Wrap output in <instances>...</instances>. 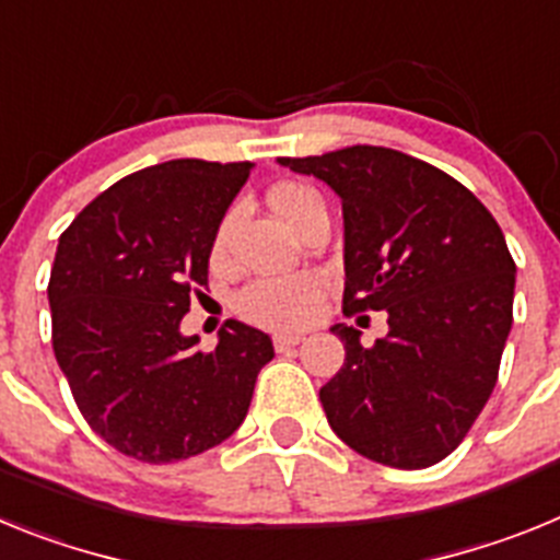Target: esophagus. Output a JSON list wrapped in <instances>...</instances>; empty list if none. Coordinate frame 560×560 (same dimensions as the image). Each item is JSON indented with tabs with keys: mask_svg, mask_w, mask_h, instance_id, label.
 I'll list each match as a JSON object with an SVG mask.
<instances>
[{
	"mask_svg": "<svg viewBox=\"0 0 560 560\" xmlns=\"http://www.w3.org/2000/svg\"><path fill=\"white\" fill-rule=\"evenodd\" d=\"M300 341H303V336H300V334H277L275 336V350H277V353H285V350L296 348Z\"/></svg>",
	"mask_w": 560,
	"mask_h": 560,
	"instance_id": "34e87169",
	"label": "esophagus"
}]
</instances>
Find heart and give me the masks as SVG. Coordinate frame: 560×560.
<instances>
[{"instance_id":"heart-1","label":"heart","mask_w":560,"mask_h":560,"mask_svg":"<svg viewBox=\"0 0 560 560\" xmlns=\"http://www.w3.org/2000/svg\"><path fill=\"white\" fill-rule=\"evenodd\" d=\"M269 199L277 215L291 226L300 219V212L319 196L305 185H280L271 190ZM230 226L232 215H226L215 237H212V260H221L226 255ZM323 291L325 280L314 271H300V275L289 277H264V280H255L237 294V311L249 323L264 325V328H296V325L308 323L314 316Z\"/></svg>"}]
</instances>
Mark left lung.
<instances>
[{
	"label": "left lung",
	"mask_w": 560,
	"mask_h": 560,
	"mask_svg": "<svg viewBox=\"0 0 560 560\" xmlns=\"http://www.w3.org/2000/svg\"><path fill=\"white\" fill-rule=\"evenodd\" d=\"M341 199L345 311H387L373 348L334 325L345 364L319 389L353 452L429 468L459 446L497 387L513 325V264L493 215L468 187L378 145L280 160Z\"/></svg>",
	"instance_id": "left-lung-1"
}]
</instances>
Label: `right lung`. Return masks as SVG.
<instances>
[{"label":"right lung","mask_w":560,"mask_h":560,"mask_svg":"<svg viewBox=\"0 0 560 560\" xmlns=\"http://www.w3.org/2000/svg\"><path fill=\"white\" fill-rule=\"evenodd\" d=\"M249 171L252 162L151 165L103 190L58 237L52 350L89 427L126 457L162 465L224 443L275 359L269 334L235 319L210 353L179 328Z\"/></svg>","instance_id":"obj_1"}]
</instances>
